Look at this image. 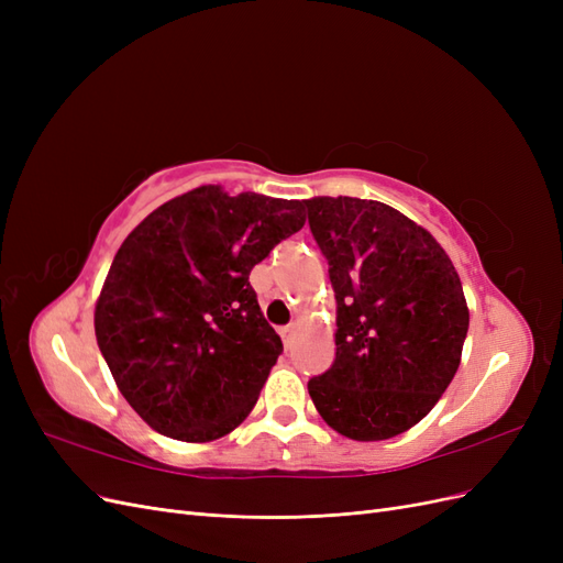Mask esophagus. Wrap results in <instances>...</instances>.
I'll list each match as a JSON object with an SVG mask.
<instances>
[{
  "mask_svg": "<svg viewBox=\"0 0 563 563\" xmlns=\"http://www.w3.org/2000/svg\"><path fill=\"white\" fill-rule=\"evenodd\" d=\"M282 340H284V347L288 350V347H291L294 343H296V335H298V327H296V323H291V327H284L282 331Z\"/></svg>",
  "mask_w": 563,
  "mask_h": 563,
  "instance_id": "34e87169",
  "label": "esophagus"
}]
</instances>
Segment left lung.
<instances>
[{"instance_id":"8db88e82","label":"left lung","mask_w":563,"mask_h":563,"mask_svg":"<svg viewBox=\"0 0 563 563\" xmlns=\"http://www.w3.org/2000/svg\"><path fill=\"white\" fill-rule=\"evenodd\" d=\"M335 294V360L308 383L329 428L391 439L432 411L460 366L470 310L434 236L383 201L305 199Z\"/></svg>"}]
</instances>
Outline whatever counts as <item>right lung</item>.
Returning <instances> with one entry per match:
<instances>
[{"label": "right lung", "instance_id": "1", "mask_svg": "<svg viewBox=\"0 0 563 563\" xmlns=\"http://www.w3.org/2000/svg\"><path fill=\"white\" fill-rule=\"evenodd\" d=\"M305 201L201 185L119 246L96 302L112 378L152 430L213 441L242 424L284 345L249 275L305 225Z\"/></svg>", "mask_w": 563, "mask_h": 563}]
</instances>
